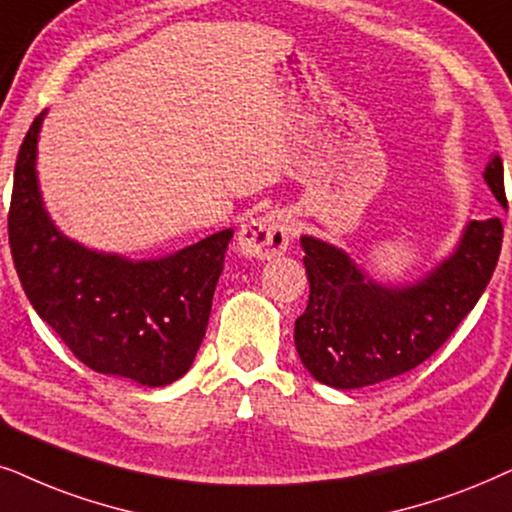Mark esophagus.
<instances>
[{"instance_id":"1","label":"esophagus","mask_w":512,"mask_h":512,"mask_svg":"<svg viewBox=\"0 0 512 512\" xmlns=\"http://www.w3.org/2000/svg\"><path fill=\"white\" fill-rule=\"evenodd\" d=\"M290 243V217L283 210H271L267 215L245 222L238 231V250L245 257L274 260L283 255Z\"/></svg>"}]
</instances>
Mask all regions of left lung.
Listing matches in <instances>:
<instances>
[{"label": "left lung", "mask_w": 512, "mask_h": 512, "mask_svg": "<svg viewBox=\"0 0 512 512\" xmlns=\"http://www.w3.org/2000/svg\"><path fill=\"white\" fill-rule=\"evenodd\" d=\"M485 180L506 206L503 163L494 156ZM501 217L468 224L459 250L424 281L403 290L374 285L335 245L302 236L309 304L295 323L306 370L335 388L393 379L424 363L473 311L501 255Z\"/></svg>", "instance_id": "1"}]
</instances>
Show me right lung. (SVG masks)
Segmentation results:
<instances>
[{"instance_id":"add662e5","label":"right lung","mask_w":512,"mask_h":512,"mask_svg":"<svg viewBox=\"0 0 512 512\" xmlns=\"http://www.w3.org/2000/svg\"><path fill=\"white\" fill-rule=\"evenodd\" d=\"M42 114L13 170L9 245L27 299L81 363L145 386H166L194 363L234 231L152 262L100 255L58 234L34 173Z\"/></svg>"}]
</instances>
